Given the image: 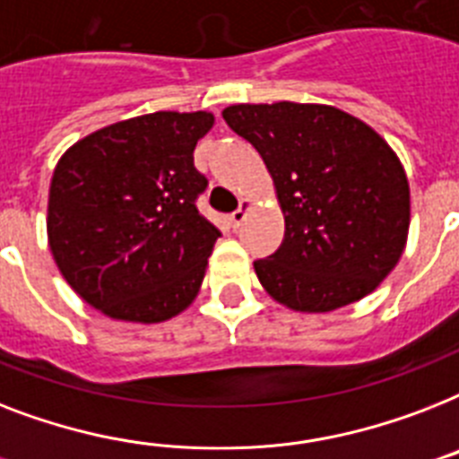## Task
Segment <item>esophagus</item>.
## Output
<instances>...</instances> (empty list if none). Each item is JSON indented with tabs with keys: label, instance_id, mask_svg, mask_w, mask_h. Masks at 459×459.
Segmentation results:
<instances>
[{
	"label": "esophagus",
	"instance_id": "34e87169",
	"mask_svg": "<svg viewBox=\"0 0 459 459\" xmlns=\"http://www.w3.org/2000/svg\"><path fill=\"white\" fill-rule=\"evenodd\" d=\"M249 207H252V200H247V197H242L240 207H238V210L233 212V214H230V226H233V229H240L242 221L247 219Z\"/></svg>",
	"mask_w": 459,
	"mask_h": 459
}]
</instances>
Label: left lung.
I'll return each instance as SVG.
<instances>
[{
  "label": "left lung",
  "instance_id": "obj_1",
  "mask_svg": "<svg viewBox=\"0 0 459 459\" xmlns=\"http://www.w3.org/2000/svg\"><path fill=\"white\" fill-rule=\"evenodd\" d=\"M226 125L255 145L273 177L285 238L255 271L275 301L325 314L363 299L408 240L403 165L359 117L318 103H240Z\"/></svg>",
  "mask_w": 459,
  "mask_h": 459
}]
</instances>
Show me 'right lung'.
<instances>
[{
  "label": "right lung",
  "instance_id": "right-lung-1",
  "mask_svg": "<svg viewBox=\"0 0 459 459\" xmlns=\"http://www.w3.org/2000/svg\"><path fill=\"white\" fill-rule=\"evenodd\" d=\"M214 115L151 113L65 151L48 188L47 233L70 288L115 320L162 323L191 307L221 236L197 212L193 165Z\"/></svg>",
  "mask_w": 459,
  "mask_h": 459
}]
</instances>
